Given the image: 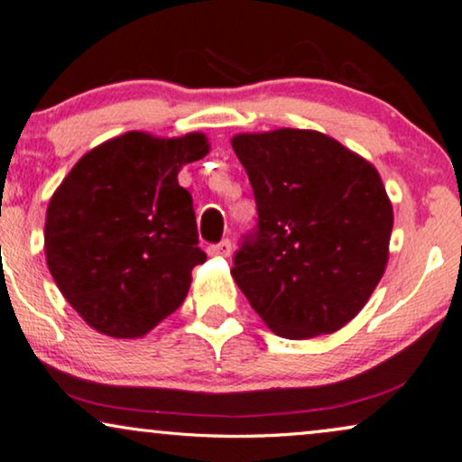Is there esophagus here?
<instances>
[{
  "mask_svg": "<svg viewBox=\"0 0 462 462\" xmlns=\"http://www.w3.org/2000/svg\"><path fill=\"white\" fill-rule=\"evenodd\" d=\"M232 254V243L224 238V241H219L217 245H211L208 247V255H215V257H227Z\"/></svg>",
  "mask_w": 462,
  "mask_h": 462,
  "instance_id": "34e87169",
  "label": "esophagus"
}]
</instances>
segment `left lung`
<instances>
[{"mask_svg": "<svg viewBox=\"0 0 462 462\" xmlns=\"http://www.w3.org/2000/svg\"><path fill=\"white\" fill-rule=\"evenodd\" d=\"M257 226L232 276L274 334H334L364 309L389 260L393 207L378 171L336 139L281 128L232 139Z\"/></svg>", "mask_w": 462, "mask_h": 462, "instance_id": "1", "label": "left lung"}]
</instances>
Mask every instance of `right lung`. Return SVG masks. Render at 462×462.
Masks as SVG:
<instances>
[{
    "mask_svg": "<svg viewBox=\"0 0 462 462\" xmlns=\"http://www.w3.org/2000/svg\"><path fill=\"white\" fill-rule=\"evenodd\" d=\"M200 133H126L69 171L46 211L44 251L60 293L92 329L141 337L180 309L199 247L183 164L207 156Z\"/></svg>",
    "mask_w": 462,
    "mask_h": 462,
    "instance_id": "obj_1",
    "label": "right lung"
}]
</instances>
